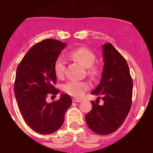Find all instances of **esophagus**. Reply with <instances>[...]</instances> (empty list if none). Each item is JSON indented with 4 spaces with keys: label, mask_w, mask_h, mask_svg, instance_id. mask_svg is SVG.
Instances as JSON below:
<instances>
[{
    "label": "esophagus",
    "mask_w": 153,
    "mask_h": 153,
    "mask_svg": "<svg viewBox=\"0 0 153 153\" xmlns=\"http://www.w3.org/2000/svg\"><path fill=\"white\" fill-rule=\"evenodd\" d=\"M73 102H81V100H79V99H76V98H74L73 99Z\"/></svg>",
    "instance_id": "1"
}]
</instances>
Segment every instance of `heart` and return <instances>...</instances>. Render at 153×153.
<instances>
[{
  "mask_svg": "<svg viewBox=\"0 0 153 153\" xmlns=\"http://www.w3.org/2000/svg\"><path fill=\"white\" fill-rule=\"evenodd\" d=\"M70 57L82 65L84 68H87V74L92 77H97L100 74V68L94 64L96 56L94 53L88 47H81L73 50L70 52ZM54 72L57 77H62L64 75L65 63L63 59L58 58L54 63ZM90 89V84L84 81L72 80L63 86V90L67 94L73 97H79L84 94L86 90Z\"/></svg>",
  "mask_w": 153,
  "mask_h": 153,
  "instance_id": "obj_1",
  "label": "heart"
}]
</instances>
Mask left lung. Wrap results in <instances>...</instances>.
I'll use <instances>...</instances> for the list:
<instances>
[{"label":"left lung","mask_w":153,"mask_h":153,"mask_svg":"<svg viewBox=\"0 0 153 153\" xmlns=\"http://www.w3.org/2000/svg\"><path fill=\"white\" fill-rule=\"evenodd\" d=\"M104 66L100 83L92 92L104 101L102 106L91 101L92 109L85 120L92 131L109 135L120 128L130 110L132 79L125 58L110 43L102 46Z\"/></svg>","instance_id":"8db88e82"}]
</instances>
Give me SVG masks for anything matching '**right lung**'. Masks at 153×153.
<instances>
[{
	"instance_id": "obj_1",
	"label": "right lung",
	"mask_w": 153,
	"mask_h": 153,
	"mask_svg": "<svg viewBox=\"0 0 153 153\" xmlns=\"http://www.w3.org/2000/svg\"><path fill=\"white\" fill-rule=\"evenodd\" d=\"M66 44L47 39L34 44L19 63L14 82V94L25 122L40 134H51L64 122L66 111L72 104L68 94L48 103V95L56 97L60 90L54 85V63Z\"/></svg>"
}]
</instances>
